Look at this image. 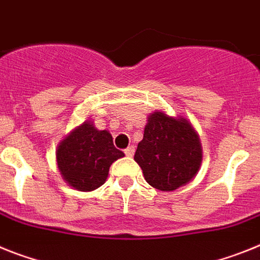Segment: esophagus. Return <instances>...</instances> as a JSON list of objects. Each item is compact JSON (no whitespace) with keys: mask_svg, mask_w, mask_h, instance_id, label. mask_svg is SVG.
Returning <instances> with one entry per match:
<instances>
[{"mask_svg":"<svg viewBox=\"0 0 260 260\" xmlns=\"http://www.w3.org/2000/svg\"><path fill=\"white\" fill-rule=\"evenodd\" d=\"M124 153H125V155H127V157H132L133 153H135V146L133 145L128 146V148L124 150Z\"/></svg>","mask_w":260,"mask_h":260,"instance_id":"obj_1","label":"esophagus"}]
</instances>
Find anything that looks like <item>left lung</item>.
I'll return each mask as SVG.
<instances>
[{"mask_svg":"<svg viewBox=\"0 0 260 260\" xmlns=\"http://www.w3.org/2000/svg\"><path fill=\"white\" fill-rule=\"evenodd\" d=\"M203 159L200 139L192 124L164 111L149 115L135 161L145 180L159 191H174L198 174Z\"/></svg>","mask_w":260,"mask_h":260,"instance_id":"8db88e82","label":"left lung"}]
</instances>
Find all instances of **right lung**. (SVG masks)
Listing matches in <instances>:
<instances>
[{
  "label": "right lung",
  "instance_id": "right-lung-1",
  "mask_svg": "<svg viewBox=\"0 0 260 260\" xmlns=\"http://www.w3.org/2000/svg\"><path fill=\"white\" fill-rule=\"evenodd\" d=\"M124 157L108 131H99L86 120L74 128L56 150L62 179L78 191H92L106 182L112 162Z\"/></svg>",
  "mask_w": 260,
  "mask_h": 260
}]
</instances>
